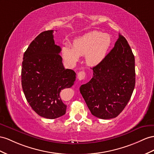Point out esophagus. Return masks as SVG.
I'll return each mask as SVG.
<instances>
[{
  "mask_svg": "<svg viewBox=\"0 0 154 154\" xmlns=\"http://www.w3.org/2000/svg\"><path fill=\"white\" fill-rule=\"evenodd\" d=\"M85 77H86V73H85V72H83V71H81V72H79L78 73V74H77L78 79L80 80V81L84 79L85 78Z\"/></svg>",
  "mask_w": 154,
  "mask_h": 154,
  "instance_id": "34e87169",
  "label": "esophagus"
}]
</instances>
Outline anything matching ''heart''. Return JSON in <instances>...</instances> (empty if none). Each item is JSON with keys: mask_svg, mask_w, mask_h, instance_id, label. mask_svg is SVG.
Segmentation results:
<instances>
[{"mask_svg": "<svg viewBox=\"0 0 154 154\" xmlns=\"http://www.w3.org/2000/svg\"><path fill=\"white\" fill-rule=\"evenodd\" d=\"M111 42L109 34L93 30L75 39L73 47H63L62 56L69 64L74 65L79 59V55H85L88 65L97 66L106 57Z\"/></svg>", "mask_w": 154, "mask_h": 154, "instance_id": "b5f03b06", "label": "heart"}]
</instances>
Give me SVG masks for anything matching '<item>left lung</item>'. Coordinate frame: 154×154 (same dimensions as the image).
<instances>
[{
	"label": "left lung",
	"mask_w": 154,
	"mask_h": 154,
	"mask_svg": "<svg viewBox=\"0 0 154 154\" xmlns=\"http://www.w3.org/2000/svg\"><path fill=\"white\" fill-rule=\"evenodd\" d=\"M92 70V78L81 86L80 92L92 115L115 118L127 105L135 85V57L123 36L119 34L113 49Z\"/></svg>",
	"instance_id": "8db88e82"
}]
</instances>
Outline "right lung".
<instances>
[{"mask_svg":"<svg viewBox=\"0 0 154 154\" xmlns=\"http://www.w3.org/2000/svg\"><path fill=\"white\" fill-rule=\"evenodd\" d=\"M53 30L44 31L31 42L23 55L21 85L30 107L42 117L54 119L66 114L67 106L60 97L62 90L70 88L76 73L65 69L54 43Z\"/></svg>","mask_w":154,"mask_h":154,"instance_id":"1","label":"right lung"}]
</instances>
